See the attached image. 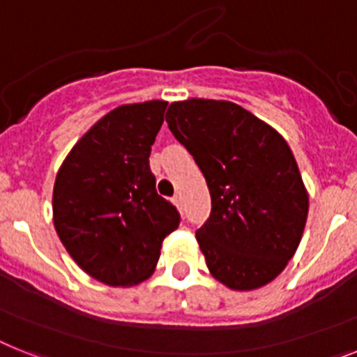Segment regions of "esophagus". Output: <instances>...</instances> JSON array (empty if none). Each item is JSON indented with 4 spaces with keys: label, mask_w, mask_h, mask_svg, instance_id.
<instances>
[{
    "label": "esophagus",
    "mask_w": 357,
    "mask_h": 357,
    "mask_svg": "<svg viewBox=\"0 0 357 357\" xmlns=\"http://www.w3.org/2000/svg\"><path fill=\"white\" fill-rule=\"evenodd\" d=\"M172 203L178 206V208H181V206H183V197H181V194H176V196L172 197Z\"/></svg>",
    "instance_id": "obj_1"
}]
</instances>
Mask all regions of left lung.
<instances>
[{
    "label": "left lung",
    "instance_id": "8db88e82",
    "mask_svg": "<svg viewBox=\"0 0 357 357\" xmlns=\"http://www.w3.org/2000/svg\"><path fill=\"white\" fill-rule=\"evenodd\" d=\"M167 123L211 190V215L196 232L208 271L232 290L265 287L296 254L308 215L290 146L232 101H176Z\"/></svg>",
    "mask_w": 357,
    "mask_h": 357
}]
</instances>
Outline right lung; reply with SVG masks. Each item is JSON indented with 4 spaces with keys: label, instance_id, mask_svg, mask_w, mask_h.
<instances>
[{
    "label": "right lung",
    "instance_id": "obj_1",
    "mask_svg": "<svg viewBox=\"0 0 357 357\" xmlns=\"http://www.w3.org/2000/svg\"><path fill=\"white\" fill-rule=\"evenodd\" d=\"M167 101L121 105L92 125L59 167L54 227L83 271L110 287H132L154 272L179 212L155 192L149 155Z\"/></svg>",
    "mask_w": 357,
    "mask_h": 357
}]
</instances>
